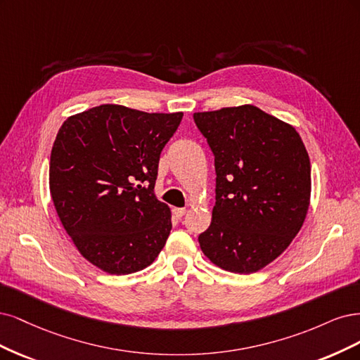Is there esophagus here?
Instances as JSON below:
<instances>
[{
    "instance_id": "obj_1",
    "label": "esophagus",
    "mask_w": 360,
    "mask_h": 360,
    "mask_svg": "<svg viewBox=\"0 0 360 360\" xmlns=\"http://www.w3.org/2000/svg\"><path fill=\"white\" fill-rule=\"evenodd\" d=\"M185 212H187L185 207H175V210H173V214H175L176 218H182L185 215Z\"/></svg>"
}]
</instances>
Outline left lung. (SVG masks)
<instances>
[{"label": "left lung", "instance_id": "left-lung-1", "mask_svg": "<svg viewBox=\"0 0 360 360\" xmlns=\"http://www.w3.org/2000/svg\"><path fill=\"white\" fill-rule=\"evenodd\" d=\"M215 155L212 221L205 256L235 274L263 269L285 251L309 207L311 165L293 125L252 104L195 112Z\"/></svg>", "mask_w": 360, "mask_h": 360}]
</instances>
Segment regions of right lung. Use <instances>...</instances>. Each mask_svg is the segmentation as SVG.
Masks as SVG:
<instances>
[{
	"instance_id": "right-lung-1",
	"label": "right lung",
	"mask_w": 360,
	"mask_h": 360,
	"mask_svg": "<svg viewBox=\"0 0 360 360\" xmlns=\"http://www.w3.org/2000/svg\"><path fill=\"white\" fill-rule=\"evenodd\" d=\"M182 115L101 104L68 117L58 131L52 200L77 251L98 269L133 274L163 250L172 214L154 185L160 154Z\"/></svg>"
}]
</instances>
